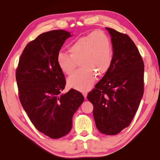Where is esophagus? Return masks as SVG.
I'll list each match as a JSON object with an SVG mask.
<instances>
[{
  "mask_svg": "<svg viewBox=\"0 0 160 160\" xmlns=\"http://www.w3.org/2000/svg\"><path fill=\"white\" fill-rule=\"evenodd\" d=\"M82 94H83L84 97H85V98H86V97H87V95H88V93H87L86 92H82Z\"/></svg>",
  "mask_w": 160,
  "mask_h": 160,
  "instance_id": "34e87169",
  "label": "esophagus"
}]
</instances>
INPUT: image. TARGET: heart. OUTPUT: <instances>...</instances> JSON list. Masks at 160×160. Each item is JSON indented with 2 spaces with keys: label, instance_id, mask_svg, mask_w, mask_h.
<instances>
[{
  "label": "heart",
  "instance_id": "b5f03b06",
  "mask_svg": "<svg viewBox=\"0 0 160 160\" xmlns=\"http://www.w3.org/2000/svg\"><path fill=\"white\" fill-rule=\"evenodd\" d=\"M69 54L60 52L57 63L65 74L71 75L79 63L81 68L68 79L70 88L80 91L91 88L96 74L102 75L108 71L112 62V42L102 31H95L78 38L68 47Z\"/></svg>",
  "mask_w": 160,
  "mask_h": 160
}]
</instances>
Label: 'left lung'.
Here are the masks:
<instances>
[{
	"instance_id": "left-lung-1",
	"label": "left lung",
	"mask_w": 160,
	"mask_h": 160,
	"mask_svg": "<svg viewBox=\"0 0 160 160\" xmlns=\"http://www.w3.org/2000/svg\"><path fill=\"white\" fill-rule=\"evenodd\" d=\"M106 29L112 37V62L87 98L93 104L97 129L113 135L130 125L138 109L144 92V63L128 35Z\"/></svg>"
}]
</instances>
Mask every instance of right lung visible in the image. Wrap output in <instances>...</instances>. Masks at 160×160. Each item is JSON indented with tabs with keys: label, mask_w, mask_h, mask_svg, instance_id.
<instances>
[{
	"label": "right lung",
	"mask_w": 160,
	"mask_h": 160,
	"mask_svg": "<svg viewBox=\"0 0 160 160\" xmlns=\"http://www.w3.org/2000/svg\"><path fill=\"white\" fill-rule=\"evenodd\" d=\"M70 37V32L63 29L39 35L25 47L16 70L22 106L35 128L53 139L70 131L72 116L84 101L74 89L61 93L66 79L56 58Z\"/></svg>",
	"instance_id": "1"
}]
</instances>
